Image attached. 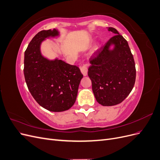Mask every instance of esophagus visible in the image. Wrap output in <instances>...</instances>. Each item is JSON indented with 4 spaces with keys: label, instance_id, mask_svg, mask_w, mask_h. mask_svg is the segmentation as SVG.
Returning a JSON list of instances; mask_svg holds the SVG:
<instances>
[{
    "label": "esophagus",
    "instance_id": "obj_1",
    "mask_svg": "<svg viewBox=\"0 0 160 160\" xmlns=\"http://www.w3.org/2000/svg\"><path fill=\"white\" fill-rule=\"evenodd\" d=\"M80 69H81V72H82V73H83V75L84 76H86L87 75H88V65H87L86 64H83V65L81 66Z\"/></svg>",
    "mask_w": 160,
    "mask_h": 160
}]
</instances>
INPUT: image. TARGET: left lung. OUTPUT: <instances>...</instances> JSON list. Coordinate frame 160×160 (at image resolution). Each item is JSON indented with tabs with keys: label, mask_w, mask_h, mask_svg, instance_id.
<instances>
[{
	"label": "left lung",
	"mask_w": 160,
	"mask_h": 160,
	"mask_svg": "<svg viewBox=\"0 0 160 160\" xmlns=\"http://www.w3.org/2000/svg\"><path fill=\"white\" fill-rule=\"evenodd\" d=\"M108 30L114 35L92 56L88 76L98 102L103 106L118 105L131 93L135 82L133 57L128 41L113 27ZM115 47L110 51L109 47Z\"/></svg>",
	"instance_id": "obj_1"
}]
</instances>
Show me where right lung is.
<instances>
[{
  "label": "right lung",
  "mask_w": 160,
  "mask_h": 160,
  "mask_svg": "<svg viewBox=\"0 0 160 160\" xmlns=\"http://www.w3.org/2000/svg\"><path fill=\"white\" fill-rule=\"evenodd\" d=\"M58 35L56 29L38 32L25 52L23 69L33 98L41 107L54 112L68 110L73 105L83 77L77 66L59 59L49 61L41 55V42Z\"/></svg>",
  "instance_id": "right-lung-1"
}]
</instances>
